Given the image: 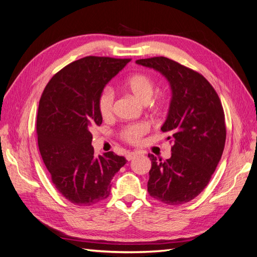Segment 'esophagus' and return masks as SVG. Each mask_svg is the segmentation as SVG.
Masks as SVG:
<instances>
[{"mask_svg": "<svg viewBox=\"0 0 257 257\" xmlns=\"http://www.w3.org/2000/svg\"><path fill=\"white\" fill-rule=\"evenodd\" d=\"M135 155H136L135 152H128V153L126 154V160H127V161L133 160V158L135 157Z\"/></svg>", "mask_w": 257, "mask_h": 257, "instance_id": "esophagus-1", "label": "esophagus"}]
</instances>
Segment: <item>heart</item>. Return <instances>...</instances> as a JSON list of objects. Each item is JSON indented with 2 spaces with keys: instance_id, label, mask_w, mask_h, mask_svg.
<instances>
[{
  "instance_id": "1",
  "label": "heart",
  "mask_w": 257,
  "mask_h": 257,
  "mask_svg": "<svg viewBox=\"0 0 257 257\" xmlns=\"http://www.w3.org/2000/svg\"><path fill=\"white\" fill-rule=\"evenodd\" d=\"M123 87L128 91L132 95H134L142 103H148L154 94L155 85L154 81L149 75L138 73L130 76L123 82ZM113 107V94L109 89H105L98 97L97 108L98 112L103 119L110 118L112 114ZM148 131V126L144 123H134L125 126L121 136L130 144H137L142 136H144Z\"/></svg>"
}]
</instances>
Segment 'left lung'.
Instances as JSON below:
<instances>
[{
  "label": "left lung",
  "mask_w": 257,
  "mask_h": 257,
  "mask_svg": "<svg viewBox=\"0 0 257 257\" xmlns=\"http://www.w3.org/2000/svg\"><path fill=\"white\" fill-rule=\"evenodd\" d=\"M164 76L172 90L166 120L161 131L173 143L172 157L153 154L148 181L150 196L167 205L195 198L211 179L226 139L221 100L204 76L165 57L137 60Z\"/></svg>",
  "instance_id": "1"
}]
</instances>
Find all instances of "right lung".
Segmentation results:
<instances>
[{"instance_id": "add662e5", "label": "right lung", "mask_w": 257, "mask_h": 257, "mask_svg": "<svg viewBox=\"0 0 257 257\" xmlns=\"http://www.w3.org/2000/svg\"><path fill=\"white\" fill-rule=\"evenodd\" d=\"M130 59L85 57L62 68L43 92L37 112L40 152L57 190L71 203L91 206L109 196L111 180L127 162L94 155L91 130L103 118L97 100Z\"/></svg>"}]
</instances>
